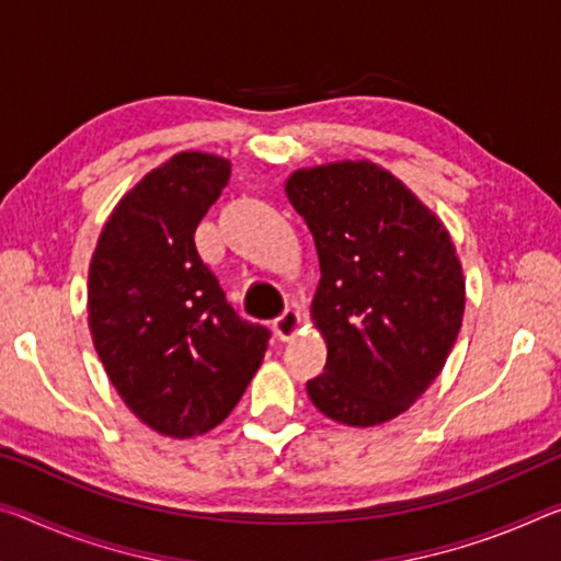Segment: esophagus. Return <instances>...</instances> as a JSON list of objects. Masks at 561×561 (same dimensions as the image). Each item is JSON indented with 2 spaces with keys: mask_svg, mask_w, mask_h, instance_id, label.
Returning <instances> with one entry per match:
<instances>
[{
  "mask_svg": "<svg viewBox=\"0 0 561 561\" xmlns=\"http://www.w3.org/2000/svg\"><path fill=\"white\" fill-rule=\"evenodd\" d=\"M299 327H301V317H299V312H295V309H284V314L274 319V324H272L274 334H277L282 342L295 340Z\"/></svg>",
  "mask_w": 561,
  "mask_h": 561,
  "instance_id": "1",
  "label": "esophagus"
}]
</instances>
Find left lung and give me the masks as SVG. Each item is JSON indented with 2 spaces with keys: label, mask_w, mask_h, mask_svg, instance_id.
I'll return each instance as SVG.
<instances>
[{
  "label": "left lung",
  "mask_w": 561,
  "mask_h": 561,
  "mask_svg": "<svg viewBox=\"0 0 561 561\" xmlns=\"http://www.w3.org/2000/svg\"><path fill=\"white\" fill-rule=\"evenodd\" d=\"M287 197L314 237L324 371L307 381L329 420L375 426L439 377L465 317V277L442 221L371 162L299 169Z\"/></svg>",
  "instance_id": "obj_1"
}]
</instances>
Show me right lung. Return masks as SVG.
<instances>
[{
	"label": "right lung",
	"instance_id": "add662e5",
	"mask_svg": "<svg viewBox=\"0 0 561 561\" xmlns=\"http://www.w3.org/2000/svg\"><path fill=\"white\" fill-rule=\"evenodd\" d=\"M229 174L221 157L174 154L124 194L89 264V332L106 377L167 437L225 422L270 342V329L234 312L194 244Z\"/></svg>",
	"mask_w": 561,
	"mask_h": 561
}]
</instances>
